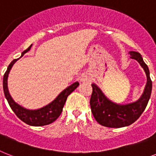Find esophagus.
I'll list each match as a JSON object with an SVG mask.
<instances>
[{"label": "esophagus", "mask_w": 156, "mask_h": 156, "mask_svg": "<svg viewBox=\"0 0 156 156\" xmlns=\"http://www.w3.org/2000/svg\"><path fill=\"white\" fill-rule=\"evenodd\" d=\"M91 79H92V78H91L90 76L84 75L82 78H81V82H84V83L85 82H90L91 81Z\"/></svg>", "instance_id": "esophagus-1"}]
</instances>
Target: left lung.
<instances>
[{"mask_svg": "<svg viewBox=\"0 0 156 156\" xmlns=\"http://www.w3.org/2000/svg\"><path fill=\"white\" fill-rule=\"evenodd\" d=\"M129 54L131 58L139 62L146 73L147 81L144 92L137 102L126 105H119L110 101L95 84L91 85L93 88L90 100L91 111L96 121L102 126L119 128L131 125L140 117L150 99L152 82L151 80L147 66L144 62L140 53L131 51Z\"/></svg>", "mask_w": 156, "mask_h": 156, "instance_id": "left-lung-1", "label": "left lung"}]
</instances>
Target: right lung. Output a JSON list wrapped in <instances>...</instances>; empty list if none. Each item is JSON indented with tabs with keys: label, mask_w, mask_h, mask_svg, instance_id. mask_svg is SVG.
I'll list each match as a JSON object with an SVG mask.
<instances>
[{
	"label": "right lung",
	"mask_w": 156,
	"mask_h": 156,
	"mask_svg": "<svg viewBox=\"0 0 156 156\" xmlns=\"http://www.w3.org/2000/svg\"><path fill=\"white\" fill-rule=\"evenodd\" d=\"M30 48H31V46H30L27 49H25V51L22 52L21 57L23 56L26 52L29 51ZM18 59H14V60L12 61V62L9 65L7 70L4 74L3 78L4 93H5V96L7 101H8L10 107L12 110V111L16 114V116L21 121H23L24 122H25L28 125L41 126L52 123L60 116L61 113L62 112L63 107L65 105L67 97L78 87L79 83L78 82H76L73 83L71 86H69V87H67L66 89L64 90L51 103L45 106V107H42V108L39 109V110H34V111L27 110V109L21 107L20 105H18L13 101V99H12V97L10 96L9 93L8 87H7V79H8L9 73L12 65Z\"/></svg>",
	"instance_id": "right-lung-1"
}]
</instances>
